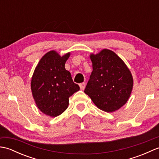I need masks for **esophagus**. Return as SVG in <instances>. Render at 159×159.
<instances>
[{"mask_svg": "<svg viewBox=\"0 0 159 159\" xmlns=\"http://www.w3.org/2000/svg\"><path fill=\"white\" fill-rule=\"evenodd\" d=\"M85 85H86V83H80V85H79L80 89H81V90H83L84 89H85Z\"/></svg>", "mask_w": 159, "mask_h": 159, "instance_id": "1", "label": "esophagus"}]
</instances>
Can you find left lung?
<instances>
[{
  "label": "left lung",
  "instance_id": "obj_1",
  "mask_svg": "<svg viewBox=\"0 0 159 159\" xmlns=\"http://www.w3.org/2000/svg\"><path fill=\"white\" fill-rule=\"evenodd\" d=\"M93 71L85 93L105 112H113L126 103L133 89V79L126 64L114 52L104 49L91 55Z\"/></svg>",
  "mask_w": 159,
  "mask_h": 159
}]
</instances>
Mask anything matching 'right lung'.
<instances>
[{
    "instance_id": "right-lung-1",
    "label": "right lung",
    "mask_w": 159,
    "mask_h": 159,
    "mask_svg": "<svg viewBox=\"0 0 159 159\" xmlns=\"http://www.w3.org/2000/svg\"><path fill=\"white\" fill-rule=\"evenodd\" d=\"M70 57H61L52 50L39 61L31 80V91L35 103L42 113L57 117L66 110L69 98L80 89L73 82L65 63Z\"/></svg>"
}]
</instances>
